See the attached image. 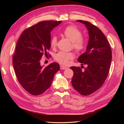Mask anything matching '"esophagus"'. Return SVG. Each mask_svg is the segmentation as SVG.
Returning <instances> with one entry per match:
<instances>
[{
    "instance_id": "obj_1",
    "label": "esophagus",
    "mask_w": 124,
    "mask_h": 124,
    "mask_svg": "<svg viewBox=\"0 0 124 124\" xmlns=\"http://www.w3.org/2000/svg\"><path fill=\"white\" fill-rule=\"evenodd\" d=\"M67 68L66 67H64V66H60V69L61 70H66Z\"/></svg>"
}]
</instances>
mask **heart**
I'll return each mask as SVG.
<instances>
[{
  "label": "heart",
  "instance_id": "obj_1",
  "mask_svg": "<svg viewBox=\"0 0 124 124\" xmlns=\"http://www.w3.org/2000/svg\"><path fill=\"white\" fill-rule=\"evenodd\" d=\"M62 33L65 37L72 41V47L75 51L80 53L85 50L87 47V41L84 38L82 37V31L76 26L70 25L66 27ZM57 45V38L56 36H53L50 40V46L54 49ZM74 58V54L72 52L60 51L56 54L54 59L60 63L66 65L69 63V61Z\"/></svg>",
  "mask_w": 124,
  "mask_h": 124
}]
</instances>
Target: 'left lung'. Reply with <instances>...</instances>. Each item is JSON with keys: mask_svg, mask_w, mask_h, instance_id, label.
<instances>
[{"mask_svg": "<svg viewBox=\"0 0 124 124\" xmlns=\"http://www.w3.org/2000/svg\"><path fill=\"white\" fill-rule=\"evenodd\" d=\"M84 24L89 31V40L86 51L79 56L78 61L86 64L83 71L79 67H70L74 72L72 84L83 96L97 91L103 84L108 76L112 58V50L105 35L95 25L88 21L77 20Z\"/></svg>", "mask_w": 124, "mask_h": 124, "instance_id": "left-lung-1", "label": "left lung"}]
</instances>
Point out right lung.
<instances>
[{
  "mask_svg": "<svg viewBox=\"0 0 124 124\" xmlns=\"http://www.w3.org/2000/svg\"><path fill=\"white\" fill-rule=\"evenodd\" d=\"M61 21H44L27 28L17 43L12 63L18 82L31 95L37 96L49 89L54 75L60 70L57 63L44 67L40 65L43 56H50L51 31Z\"/></svg>",
  "mask_w": 124,
  "mask_h": 124,
  "instance_id": "add662e5",
  "label": "right lung"
}]
</instances>
